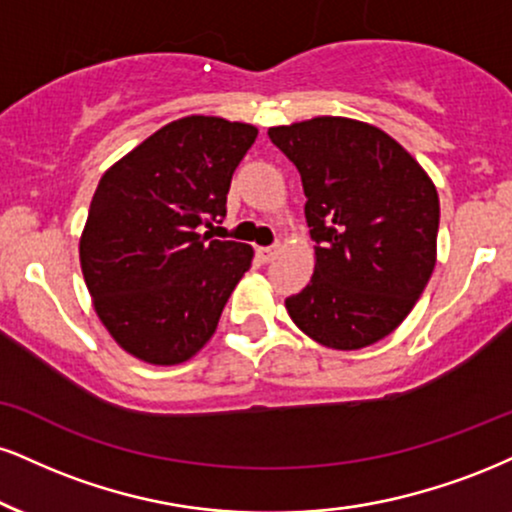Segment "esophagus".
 Segmentation results:
<instances>
[{
  "instance_id": "1",
  "label": "esophagus",
  "mask_w": 512,
  "mask_h": 512,
  "mask_svg": "<svg viewBox=\"0 0 512 512\" xmlns=\"http://www.w3.org/2000/svg\"><path fill=\"white\" fill-rule=\"evenodd\" d=\"M276 252H279L276 245H272V248H257V257H260L262 262H272L276 257Z\"/></svg>"
}]
</instances>
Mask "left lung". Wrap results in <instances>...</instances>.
Returning <instances> with one entry per match:
<instances>
[{
  "instance_id": "left-lung-1",
  "label": "left lung",
  "mask_w": 512,
  "mask_h": 512,
  "mask_svg": "<svg viewBox=\"0 0 512 512\" xmlns=\"http://www.w3.org/2000/svg\"><path fill=\"white\" fill-rule=\"evenodd\" d=\"M300 171L315 274L286 310L319 346L360 350L410 315L436 264L439 195L420 162L346 116L269 128Z\"/></svg>"
}]
</instances>
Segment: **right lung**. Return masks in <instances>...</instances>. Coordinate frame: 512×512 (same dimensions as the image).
I'll use <instances>...</instances> for the list:
<instances>
[{
    "instance_id": "1",
    "label": "right lung",
    "mask_w": 512,
    "mask_h": 512,
    "mask_svg": "<svg viewBox=\"0 0 512 512\" xmlns=\"http://www.w3.org/2000/svg\"><path fill=\"white\" fill-rule=\"evenodd\" d=\"M255 138L250 123L183 116L104 171L80 269L97 317L128 355L181 365L217 331L255 252L200 231L226 214L231 176Z\"/></svg>"
}]
</instances>
